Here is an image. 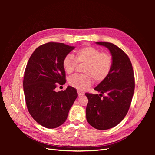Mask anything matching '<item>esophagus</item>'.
<instances>
[{
    "label": "esophagus",
    "instance_id": "esophagus-1",
    "mask_svg": "<svg viewBox=\"0 0 155 155\" xmlns=\"http://www.w3.org/2000/svg\"><path fill=\"white\" fill-rule=\"evenodd\" d=\"M77 93H78V96H83V95L84 94V92H83L81 90H77Z\"/></svg>",
    "mask_w": 155,
    "mask_h": 155
}]
</instances>
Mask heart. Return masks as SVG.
<instances>
[{
  "instance_id": "heart-1",
  "label": "heart",
  "mask_w": 155,
  "mask_h": 155,
  "mask_svg": "<svg viewBox=\"0 0 155 155\" xmlns=\"http://www.w3.org/2000/svg\"><path fill=\"white\" fill-rule=\"evenodd\" d=\"M74 58L71 54L66 55L62 61V67L68 74H71L77 67V62L85 64L84 74H76L68 78L70 86L78 89H84L92 84V78L97 83L104 81L110 74L113 66V57L100 49L87 46L78 49Z\"/></svg>"
}]
</instances>
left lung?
<instances>
[{"label":"left lung","instance_id":"obj_1","mask_svg":"<svg viewBox=\"0 0 155 155\" xmlns=\"http://www.w3.org/2000/svg\"><path fill=\"white\" fill-rule=\"evenodd\" d=\"M96 43L108 48L113 57V66L108 77L94 88L101 93L99 95L85 93L88 99L86 117L92 127L107 130L117 126L127 115L135 83L133 66L127 54L110 42Z\"/></svg>","mask_w":155,"mask_h":155}]
</instances>
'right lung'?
<instances>
[{
  "label": "right lung",
  "mask_w": 155,
  "mask_h": 155,
  "mask_svg": "<svg viewBox=\"0 0 155 155\" xmlns=\"http://www.w3.org/2000/svg\"><path fill=\"white\" fill-rule=\"evenodd\" d=\"M74 48L61 42H47L35 49L26 67L23 88L28 110L46 128L63 124L78 97L76 88L70 86L64 91H54L66 83L62 61Z\"/></svg>",
  "instance_id": "obj_1"
}]
</instances>
